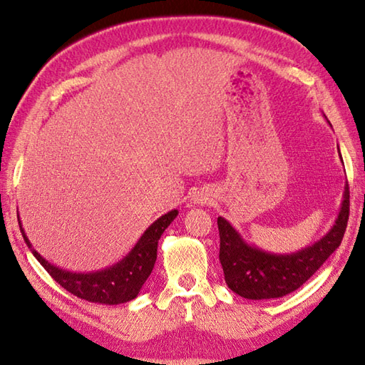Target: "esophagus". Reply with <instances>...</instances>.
Returning <instances> with one entry per match:
<instances>
[{
    "label": "esophagus",
    "instance_id": "esophagus-1",
    "mask_svg": "<svg viewBox=\"0 0 365 365\" xmlns=\"http://www.w3.org/2000/svg\"><path fill=\"white\" fill-rule=\"evenodd\" d=\"M207 199H208L207 196H204V195H199V196H195V199H192V200H195V204H204Z\"/></svg>",
    "mask_w": 365,
    "mask_h": 365
}]
</instances>
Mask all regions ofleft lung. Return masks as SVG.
I'll use <instances>...</instances> for the list:
<instances>
[{"label":"left lung","instance_id":"left-lung-1","mask_svg":"<svg viewBox=\"0 0 365 365\" xmlns=\"http://www.w3.org/2000/svg\"><path fill=\"white\" fill-rule=\"evenodd\" d=\"M348 215L350 191L346 183L337 218L327 234L299 251L285 254L269 252L247 243L227 220L218 216L220 262L227 287L246 299L282 298L298 290L342 243Z\"/></svg>","mask_w":365,"mask_h":365}]
</instances>
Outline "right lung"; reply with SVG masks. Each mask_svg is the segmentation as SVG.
<instances>
[{
  "label": "right lung",
  "mask_w": 365,
  "mask_h": 365,
  "mask_svg": "<svg viewBox=\"0 0 365 365\" xmlns=\"http://www.w3.org/2000/svg\"><path fill=\"white\" fill-rule=\"evenodd\" d=\"M177 215L178 210H170L160 216L157 221L145 229L141 238L133 246V250L125 257L111 267L100 271H91V273H73V271L53 265L31 245L25 229L21 226L20 216L19 224L23 240H25L31 252L54 281L81 299L114 306L135 299L141 292L147 277L152 273L155 260H157L158 240L169 224L177 218Z\"/></svg>",
  "instance_id": "obj_1"
}]
</instances>
